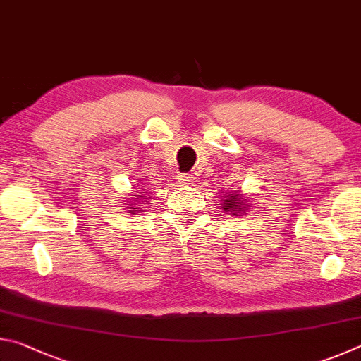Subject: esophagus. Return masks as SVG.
<instances>
[{
	"label": "esophagus",
	"mask_w": 361,
	"mask_h": 361,
	"mask_svg": "<svg viewBox=\"0 0 361 361\" xmlns=\"http://www.w3.org/2000/svg\"><path fill=\"white\" fill-rule=\"evenodd\" d=\"M178 181L181 183V185H191V183L194 181V176L189 175V173H181L178 176Z\"/></svg>",
	"instance_id": "34e87169"
}]
</instances>
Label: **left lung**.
<instances>
[{
  "mask_svg": "<svg viewBox=\"0 0 361 361\" xmlns=\"http://www.w3.org/2000/svg\"><path fill=\"white\" fill-rule=\"evenodd\" d=\"M237 200H242V199H239V195H237V194H232L228 200H224V205L223 207H226V209H228V210H237V215H240L239 207L242 204L237 202ZM243 209H245V207H243Z\"/></svg>",
  "mask_w": 361,
  "mask_h": 361,
  "instance_id": "1",
  "label": "left lung"
}]
</instances>
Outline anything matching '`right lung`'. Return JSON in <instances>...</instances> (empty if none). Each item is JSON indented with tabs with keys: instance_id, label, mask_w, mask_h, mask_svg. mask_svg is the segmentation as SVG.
<instances>
[{
	"instance_id": "right-lung-1",
	"label": "right lung",
	"mask_w": 361,
	"mask_h": 361,
	"mask_svg": "<svg viewBox=\"0 0 361 361\" xmlns=\"http://www.w3.org/2000/svg\"><path fill=\"white\" fill-rule=\"evenodd\" d=\"M140 197H145V195H140Z\"/></svg>"
}]
</instances>
